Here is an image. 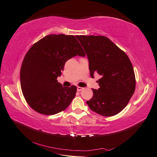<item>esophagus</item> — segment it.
Segmentation results:
<instances>
[{
	"mask_svg": "<svg viewBox=\"0 0 157 157\" xmlns=\"http://www.w3.org/2000/svg\"><path fill=\"white\" fill-rule=\"evenodd\" d=\"M82 90H83V88H82V87H78V88H77V90L79 91V92Z\"/></svg>",
	"mask_w": 157,
	"mask_h": 157,
	"instance_id": "1",
	"label": "esophagus"
}]
</instances>
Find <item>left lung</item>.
<instances>
[{
	"instance_id": "1",
	"label": "left lung",
	"mask_w": 157,
	"mask_h": 157,
	"mask_svg": "<svg viewBox=\"0 0 157 157\" xmlns=\"http://www.w3.org/2000/svg\"><path fill=\"white\" fill-rule=\"evenodd\" d=\"M87 55L90 76L101 75L100 88L92 89V98L86 102L92 111L102 116L121 112L134 94V68L125 53L102 36H75Z\"/></svg>"
}]
</instances>
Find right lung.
Instances as JSON below:
<instances>
[{"label":"right lung","mask_w":157,"mask_h":157,"mask_svg":"<svg viewBox=\"0 0 157 157\" xmlns=\"http://www.w3.org/2000/svg\"><path fill=\"white\" fill-rule=\"evenodd\" d=\"M76 55L85 56L72 35L46 36L29 48L22 63L20 83L25 101L34 111L53 115L68 107L77 88L64 87L56 78L66 61Z\"/></svg>","instance_id":"obj_1"}]
</instances>
